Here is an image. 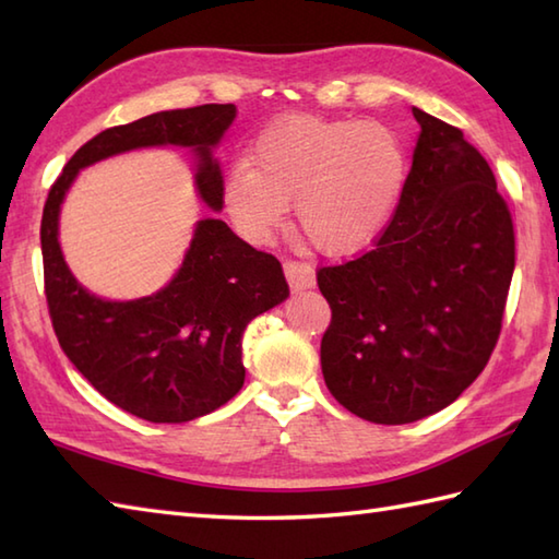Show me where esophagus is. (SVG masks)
<instances>
[{
    "instance_id": "esophagus-1",
    "label": "esophagus",
    "mask_w": 559,
    "mask_h": 559,
    "mask_svg": "<svg viewBox=\"0 0 559 559\" xmlns=\"http://www.w3.org/2000/svg\"><path fill=\"white\" fill-rule=\"evenodd\" d=\"M283 273L290 283L293 290H310L317 286V276L312 264L307 261H295V259H286L283 261Z\"/></svg>"
}]
</instances>
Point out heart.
Instances as JSON below:
<instances>
[{
  "instance_id": "obj_1",
  "label": "heart",
  "mask_w": 559,
  "mask_h": 559,
  "mask_svg": "<svg viewBox=\"0 0 559 559\" xmlns=\"http://www.w3.org/2000/svg\"><path fill=\"white\" fill-rule=\"evenodd\" d=\"M408 156L382 122L293 115L259 134L252 163L225 175L223 204L249 242L264 245L295 221L319 252L353 254L372 245L394 218Z\"/></svg>"
}]
</instances>
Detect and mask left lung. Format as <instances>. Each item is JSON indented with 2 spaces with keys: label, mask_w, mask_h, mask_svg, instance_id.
<instances>
[{
  "label": "left lung",
  "mask_w": 559,
  "mask_h": 559,
  "mask_svg": "<svg viewBox=\"0 0 559 559\" xmlns=\"http://www.w3.org/2000/svg\"><path fill=\"white\" fill-rule=\"evenodd\" d=\"M420 124L394 218L377 245L319 269L331 307L324 382L343 408L406 425L454 403L488 365L514 273V225L461 129Z\"/></svg>",
  "instance_id": "left-lung-1"
}]
</instances>
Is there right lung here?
Masks as SVG:
<instances>
[{
    "mask_svg": "<svg viewBox=\"0 0 559 559\" xmlns=\"http://www.w3.org/2000/svg\"><path fill=\"white\" fill-rule=\"evenodd\" d=\"M235 112L233 103H211L105 129L74 153L45 201V295L59 346L105 399L148 423L201 418L242 389V334L288 298L286 276L276 257L257 252L221 218H201L180 269L160 290L136 300L98 298L67 264L59 213L83 168L153 146L192 151L197 197L221 211L223 173L213 151Z\"/></svg>",
    "mask_w": 559,
    "mask_h": 559,
    "instance_id": "right-lung-1",
    "label": "right lung"
}]
</instances>
